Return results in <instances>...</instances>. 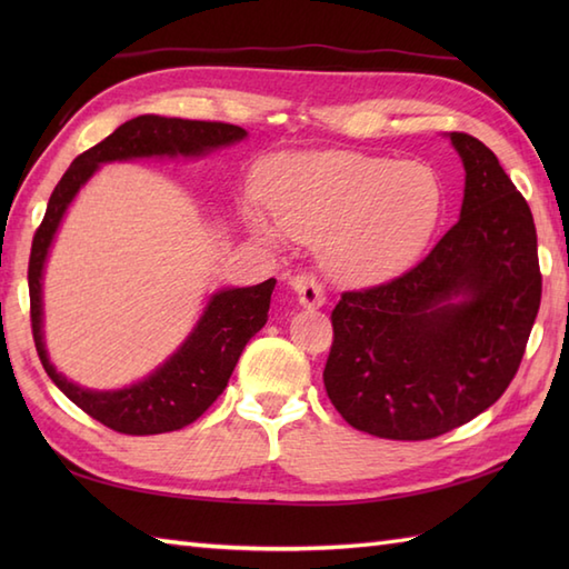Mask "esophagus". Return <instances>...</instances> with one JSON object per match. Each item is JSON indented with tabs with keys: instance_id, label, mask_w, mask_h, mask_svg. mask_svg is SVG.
Returning <instances> with one entry per match:
<instances>
[{
	"instance_id": "34e87169",
	"label": "esophagus",
	"mask_w": 569,
	"mask_h": 569,
	"mask_svg": "<svg viewBox=\"0 0 569 569\" xmlns=\"http://www.w3.org/2000/svg\"><path fill=\"white\" fill-rule=\"evenodd\" d=\"M291 288L303 308H322L325 306V288L312 273H298L291 278Z\"/></svg>"
}]
</instances>
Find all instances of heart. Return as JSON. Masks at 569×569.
Returning <instances> with one entry per match:
<instances>
[{
	"label": "heart",
	"instance_id": "1",
	"mask_svg": "<svg viewBox=\"0 0 569 569\" xmlns=\"http://www.w3.org/2000/svg\"><path fill=\"white\" fill-rule=\"evenodd\" d=\"M263 192L276 226L318 239L325 269L347 283L389 281L410 269L445 210L442 178L430 163L357 151L281 156L266 171ZM247 224L261 239L278 234L257 210Z\"/></svg>",
	"mask_w": 569,
	"mask_h": 569
}]
</instances>
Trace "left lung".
Returning <instances> with one entry per match:
<instances>
[{"mask_svg":"<svg viewBox=\"0 0 569 569\" xmlns=\"http://www.w3.org/2000/svg\"><path fill=\"white\" fill-rule=\"evenodd\" d=\"M447 137L465 166L457 224L408 273L332 310L325 389L349 426L386 440L438 438L497 403L540 308L528 202L485 143Z\"/></svg>","mask_w":569,"mask_h":569,"instance_id":"left-lung-1","label":"left lung"}]
</instances>
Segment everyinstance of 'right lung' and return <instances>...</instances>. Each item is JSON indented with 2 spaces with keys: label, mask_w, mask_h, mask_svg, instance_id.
I'll return each instance as SVG.
<instances>
[{
  "label": "right lung",
  "mask_w": 569,
  "mask_h": 569,
  "mask_svg": "<svg viewBox=\"0 0 569 569\" xmlns=\"http://www.w3.org/2000/svg\"><path fill=\"white\" fill-rule=\"evenodd\" d=\"M247 139V131L222 122L141 114L129 119L98 147L80 153L51 192L41 227L36 229L29 259L31 330L36 352L48 377L84 413L124 435H159L190 426L208 410L232 377L241 349L269 320L276 278L259 286L222 288L208 298L176 352L149 377L114 391H94L70 381L48 359L43 340V269L58 227L80 188L102 163L134 159H200Z\"/></svg>",
  "instance_id": "right-lung-1"
}]
</instances>
